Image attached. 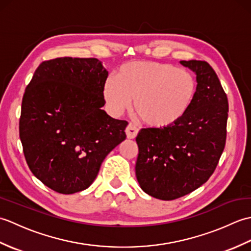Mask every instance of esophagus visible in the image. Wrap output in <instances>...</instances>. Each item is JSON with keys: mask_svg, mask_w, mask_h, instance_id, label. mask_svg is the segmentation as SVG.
<instances>
[{"mask_svg": "<svg viewBox=\"0 0 251 251\" xmlns=\"http://www.w3.org/2000/svg\"><path fill=\"white\" fill-rule=\"evenodd\" d=\"M125 131H126V135L128 139H134V138H136V136L138 134V128L134 124H128Z\"/></svg>", "mask_w": 251, "mask_h": 251, "instance_id": "esophagus-1", "label": "esophagus"}]
</instances>
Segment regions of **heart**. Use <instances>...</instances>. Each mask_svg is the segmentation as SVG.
<instances>
[{
    "instance_id": "heart-1",
    "label": "heart",
    "mask_w": 251,
    "mask_h": 251,
    "mask_svg": "<svg viewBox=\"0 0 251 251\" xmlns=\"http://www.w3.org/2000/svg\"><path fill=\"white\" fill-rule=\"evenodd\" d=\"M197 84L193 74L168 63L131 61L103 85V99L112 115L119 116L131 105L137 116L153 128L177 124L193 104Z\"/></svg>"
}]
</instances>
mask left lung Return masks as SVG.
<instances>
[{"mask_svg":"<svg viewBox=\"0 0 251 251\" xmlns=\"http://www.w3.org/2000/svg\"><path fill=\"white\" fill-rule=\"evenodd\" d=\"M196 75L193 104L183 119L167 128H143L136 177L147 194L172 201L199 189L214 174L226 139V94L209 63L180 61Z\"/></svg>","mask_w":251,"mask_h":251,"instance_id":"8db88e82","label":"left lung"}]
</instances>
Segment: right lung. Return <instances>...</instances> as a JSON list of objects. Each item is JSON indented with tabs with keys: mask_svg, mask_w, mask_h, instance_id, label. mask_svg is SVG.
Segmentation results:
<instances>
[{
	"mask_svg": "<svg viewBox=\"0 0 251 251\" xmlns=\"http://www.w3.org/2000/svg\"><path fill=\"white\" fill-rule=\"evenodd\" d=\"M108 71L96 58L42 62L25 88L19 136L35 177L61 194L86 190L105 156L126 139V121L101 108Z\"/></svg>",
	"mask_w": 251,
	"mask_h": 251,
	"instance_id": "obj_1",
	"label": "right lung"
}]
</instances>
